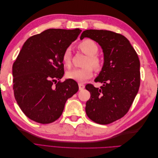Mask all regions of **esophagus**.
Returning <instances> with one entry per match:
<instances>
[{
	"label": "esophagus",
	"instance_id": "34e87169",
	"mask_svg": "<svg viewBox=\"0 0 158 158\" xmlns=\"http://www.w3.org/2000/svg\"><path fill=\"white\" fill-rule=\"evenodd\" d=\"M78 86H79V90H82L84 89L85 85L82 83H79L78 84Z\"/></svg>",
	"mask_w": 158,
	"mask_h": 158
}]
</instances>
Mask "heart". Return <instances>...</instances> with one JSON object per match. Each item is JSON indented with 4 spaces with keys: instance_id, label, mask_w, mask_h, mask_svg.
Segmentation results:
<instances>
[{
    "instance_id": "heart-1",
    "label": "heart",
    "mask_w": 158,
    "mask_h": 158,
    "mask_svg": "<svg viewBox=\"0 0 158 158\" xmlns=\"http://www.w3.org/2000/svg\"><path fill=\"white\" fill-rule=\"evenodd\" d=\"M78 48L81 52L88 56L85 63V66H87L82 69H74L69 70L66 73V77L78 82H84L90 79L94 75V69L92 67L93 66L96 70H100L103 67V62L101 57L97 55L99 51V47L92 40L85 39L80 41L78 45ZM71 59L70 49H66L62 55V60L66 67H70Z\"/></svg>"
}]
</instances>
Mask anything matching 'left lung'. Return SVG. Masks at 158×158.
<instances>
[{
    "mask_svg": "<svg viewBox=\"0 0 158 158\" xmlns=\"http://www.w3.org/2000/svg\"><path fill=\"white\" fill-rule=\"evenodd\" d=\"M84 37L98 42L104 55L102 70L95 80L103 84L99 89L85 85L91 94L85 112L94 122L107 125L125 116L132 106L140 84V60L130 42L120 33L87 30L80 40Z\"/></svg>",
    "mask_w": 158,
    "mask_h": 158,
    "instance_id": "left-lung-1",
    "label": "left lung"
}]
</instances>
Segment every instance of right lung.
I'll use <instances>...</instances> for the list:
<instances>
[{"label":"right lung","mask_w":158,"mask_h":158,"mask_svg":"<svg viewBox=\"0 0 158 158\" xmlns=\"http://www.w3.org/2000/svg\"><path fill=\"white\" fill-rule=\"evenodd\" d=\"M81 32L49 29L26 40L12 66L14 97L31 120L49 124L57 120L69 98L78 92L72 79L61 82L64 75L62 55Z\"/></svg>","instance_id":"1"}]
</instances>
